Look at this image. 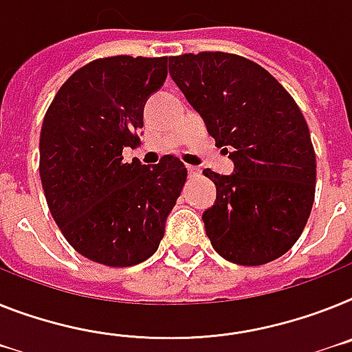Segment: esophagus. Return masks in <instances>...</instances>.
Segmentation results:
<instances>
[{
	"label": "esophagus",
	"instance_id": "obj_1",
	"mask_svg": "<svg viewBox=\"0 0 352 352\" xmlns=\"http://www.w3.org/2000/svg\"><path fill=\"white\" fill-rule=\"evenodd\" d=\"M188 171H190V177H199L200 173H202V170H200L199 166H193V164L188 166Z\"/></svg>",
	"mask_w": 352,
	"mask_h": 352
}]
</instances>
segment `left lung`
<instances>
[{
    "label": "left lung",
    "mask_w": 352,
    "mask_h": 352,
    "mask_svg": "<svg viewBox=\"0 0 352 352\" xmlns=\"http://www.w3.org/2000/svg\"><path fill=\"white\" fill-rule=\"evenodd\" d=\"M170 75L234 161L232 175L209 168L217 204L204 212L212 249L258 267L299 240L315 200L317 159L292 94L265 67L223 52L170 57Z\"/></svg>",
    "instance_id": "1"
}]
</instances>
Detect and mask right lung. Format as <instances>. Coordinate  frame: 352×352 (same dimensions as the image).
<instances>
[{
    "label": "right lung",
    "instance_id": "1",
    "mask_svg": "<svg viewBox=\"0 0 352 352\" xmlns=\"http://www.w3.org/2000/svg\"><path fill=\"white\" fill-rule=\"evenodd\" d=\"M168 57L116 55L91 60L60 85L44 114L39 173L53 220L78 254L105 267L148 259L186 184L184 162L152 168L135 148L144 102L166 80Z\"/></svg>",
    "mask_w": 352,
    "mask_h": 352
}]
</instances>
